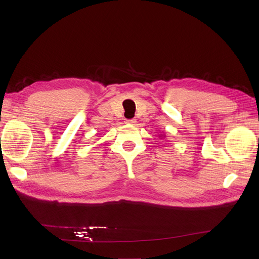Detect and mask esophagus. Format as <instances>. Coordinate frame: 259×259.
Here are the masks:
<instances>
[{
	"label": "esophagus",
	"instance_id": "34e87169",
	"mask_svg": "<svg viewBox=\"0 0 259 259\" xmlns=\"http://www.w3.org/2000/svg\"><path fill=\"white\" fill-rule=\"evenodd\" d=\"M127 124H135L136 123V120L135 119H130V120H126L125 121Z\"/></svg>",
	"mask_w": 259,
	"mask_h": 259
}]
</instances>
